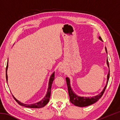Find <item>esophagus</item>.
<instances>
[{
    "label": "esophagus",
    "mask_w": 120,
    "mask_h": 120,
    "mask_svg": "<svg viewBox=\"0 0 120 120\" xmlns=\"http://www.w3.org/2000/svg\"><path fill=\"white\" fill-rule=\"evenodd\" d=\"M59 70H60V71H62V72L63 71L62 69V68H61V67L59 68Z\"/></svg>",
    "instance_id": "34e87169"
}]
</instances>
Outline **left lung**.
<instances>
[{"mask_svg":"<svg viewBox=\"0 0 120 120\" xmlns=\"http://www.w3.org/2000/svg\"><path fill=\"white\" fill-rule=\"evenodd\" d=\"M99 38L101 41H103L100 36L99 37ZM105 50H106V52L107 53L106 48H105ZM107 66H108L109 67V64L108 60L107 59ZM109 74H110V73H109V70L108 75H107L106 85V86H105V87H104L103 90L98 95H97V96H94L93 97H79V96H78L77 95H76L74 92H72L71 88L70 85L69 79L68 77H67V78H66V80L67 82V84L69 96V97H70V101H71V103H72L73 104H74L75 105H76V106H77L85 107V106H89V105H92L93 104H94V103H95V102H96L97 101H98L99 99L101 98V96H102V95H103V94H104L105 89H106L107 84H108L109 80Z\"/></svg>","mask_w":120,"mask_h":120,"instance_id":"left-lung-1","label":"left lung"}]
</instances>
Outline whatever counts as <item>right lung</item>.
Segmentation results:
<instances>
[{
  "label": "right lung",
  "mask_w": 120,
  "mask_h": 120,
  "mask_svg": "<svg viewBox=\"0 0 120 120\" xmlns=\"http://www.w3.org/2000/svg\"><path fill=\"white\" fill-rule=\"evenodd\" d=\"M8 66V62H7L6 69V77L7 82V78H8L7 74ZM54 79V72L53 73L50 77V78L49 80V87L48 89V92H47V93H46L45 96L44 97L41 101H40L38 103H34V104H24V103L20 102L19 101L17 100V99H16L15 97L13 96L14 98L15 99V100L16 101H17L18 104H19L20 105H21V106H25L26 107H29V108H41V107H43L45 106V105L47 104L48 103L49 101L50 96H51V89L52 84Z\"/></svg>",
  "instance_id": "obj_1"
}]
</instances>
